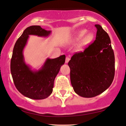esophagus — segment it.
I'll return each mask as SVG.
<instances>
[{"label": "esophagus", "instance_id": "1", "mask_svg": "<svg viewBox=\"0 0 126 126\" xmlns=\"http://www.w3.org/2000/svg\"><path fill=\"white\" fill-rule=\"evenodd\" d=\"M69 60H70V58H69V57H66V60H65V63H67L68 62H69Z\"/></svg>", "mask_w": 126, "mask_h": 126}]
</instances>
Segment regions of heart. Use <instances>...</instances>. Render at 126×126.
I'll use <instances>...</instances> for the list:
<instances>
[{
	"instance_id": "obj_1",
	"label": "heart",
	"mask_w": 126,
	"mask_h": 126,
	"mask_svg": "<svg viewBox=\"0 0 126 126\" xmlns=\"http://www.w3.org/2000/svg\"><path fill=\"white\" fill-rule=\"evenodd\" d=\"M86 33V31L85 30H80L78 32L77 35L75 37V40L76 41L80 40L82 37L85 35ZM94 38V34L92 33H88L86 35L83 37V38L82 40V46H85V45L89 44L91 41H92Z\"/></svg>"
}]
</instances>
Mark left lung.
<instances>
[{"instance_id": "8db88e82", "label": "left lung", "mask_w": 126, "mask_h": 126, "mask_svg": "<svg viewBox=\"0 0 126 126\" xmlns=\"http://www.w3.org/2000/svg\"><path fill=\"white\" fill-rule=\"evenodd\" d=\"M96 40L83 52L75 53L69 62L73 90L82 97L92 98L107 89L113 81L115 58L109 35L95 25Z\"/></svg>"}]
</instances>
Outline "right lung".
I'll use <instances>...</instances> for the list:
<instances>
[{"label":"right lung","instance_id":"right-lung-1","mask_svg":"<svg viewBox=\"0 0 126 126\" xmlns=\"http://www.w3.org/2000/svg\"><path fill=\"white\" fill-rule=\"evenodd\" d=\"M51 31L39 25H32L24 30L14 46L11 61V72L14 84L18 91L26 97L32 99H43L51 95L54 82L60 67L65 62L66 56L62 55L55 59L47 57L38 70H34L27 64L23 51L30 35L48 37Z\"/></svg>","mask_w":126,"mask_h":126}]
</instances>
